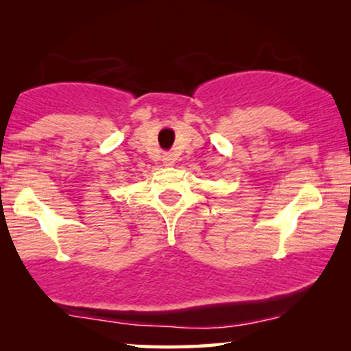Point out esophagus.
Listing matches in <instances>:
<instances>
[{
    "label": "esophagus",
    "instance_id": "obj_1",
    "mask_svg": "<svg viewBox=\"0 0 351 351\" xmlns=\"http://www.w3.org/2000/svg\"><path fill=\"white\" fill-rule=\"evenodd\" d=\"M162 162H165V166H172L174 165V156H172L171 153H166V155L162 156Z\"/></svg>",
    "mask_w": 351,
    "mask_h": 351
}]
</instances>
